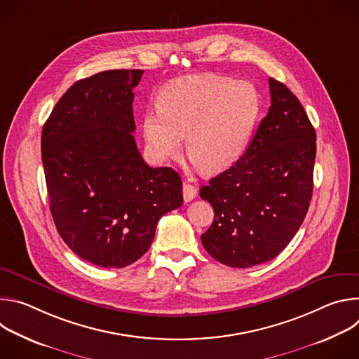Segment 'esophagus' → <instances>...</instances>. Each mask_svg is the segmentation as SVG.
<instances>
[{"label":"esophagus","mask_w":359,"mask_h":359,"mask_svg":"<svg viewBox=\"0 0 359 359\" xmlns=\"http://www.w3.org/2000/svg\"><path fill=\"white\" fill-rule=\"evenodd\" d=\"M196 194H197V190H196L194 186H191L189 183L183 184V198H184L186 203L191 201L196 197Z\"/></svg>","instance_id":"1"}]
</instances>
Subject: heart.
<instances>
[{"label": "heart", "instance_id": "1", "mask_svg": "<svg viewBox=\"0 0 359 359\" xmlns=\"http://www.w3.org/2000/svg\"><path fill=\"white\" fill-rule=\"evenodd\" d=\"M158 109L142 119L150 156L159 163L176 159L186 149L208 175L231 168L248 146L257 125L262 100L250 82L217 75H190L168 83Z\"/></svg>", "mask_w": 359, "mask_h": 359}]
</instances>
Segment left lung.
Returning <instances> with one entry per match:
<instances>
[{
  "mask_svg": "<svg viewBox=\"0 0 359 359\" xmlns=\"http://www.w3.org/2000/svg\"><path fill=\"white\" fill-rule=\"evenodd\" d=\"M269 86L271 107L243 156L200 189L215 210L203 247L229 267L276 259L302 224L313 196L316 129L284 83L270 78Z\"/></svg>",
  "mask_w": 359,
  "mask_h": 359,
  "instance_id": "left-lung-1",
  "label": "left lung"
}]
</instances>
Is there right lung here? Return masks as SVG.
Instances as JSON below:
<instances>
[{
    "label": "right lung",
    "mask_w": 359,
    "mask_h": 359,
    "mask_svg": "<svg viewBox=\"0 0 359 359\" xmlns=\"http://www.w3.org/2000/svg\"><path fill=\"white\" fill-rule=\"evenodd\" d=\"M143 71L112 69L75 82L42 128L49 209L62 240L102 269L149 250L159 219L183 204L172 168H150L133 130V88Z\"/></svg>",
    "instance_id": "1"
}]
</instances>
